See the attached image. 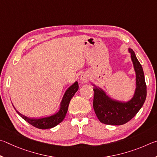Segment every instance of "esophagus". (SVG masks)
I'll return each instance as SVG.
<instances>
[{"instance_id": "esophagus-1", "label": "esophagus", "mask_w": 157, "mask_h": 157, "mask_svg": "<svg viewBox=\"0 0 157 157\" xmlns=\"http://www.w3.org/2000/svg\"><path fill=\"white\" fill-rule=\"evenodd\" d=\"M88 75L86 74H82L81 76V80L83 81L84 82H87V81H88Z\"/></svg>"}]
</instances>
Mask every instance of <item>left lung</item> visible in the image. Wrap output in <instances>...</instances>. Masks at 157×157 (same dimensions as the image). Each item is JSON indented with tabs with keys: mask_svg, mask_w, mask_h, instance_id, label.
Listing matches in <instances>:
<instances>
[{
	"mask_svg": "<svg viewBox=\"0 0 157 157\" xmlns=\"http://www.w3.org/2000/svg\"><path fill=\"white\" fill-rule=\"evenodd\" d=\"M136 72V88L133 98L128 102H120L108 97L102 90L94 88V107L96 115L106 125H121L128 123L137 114L146 98L147 87L142 66L132 49H129Z\"/></svg>",
	"mask_w": 157,
	"mask_h": 157,
	"instance_id": "8db88e82",
	"label": "left lung"
}]
</instances>
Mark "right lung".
<instances>
[{
  "instance_id": "1",
  "label": "right lung",
  "mask_w": 157,
  "mask_h": 157,
  "mask_svg": "<svg viewBox=\"0 0 157 157\" xmlns=\"http://www.w3.org/2000/svg\"><path fill=\"white\" fill-rule=\"evenodd\" d=\"M78 90V82L76 81L73 85L69 87V88L66 90L64 96L60 103V107L59 111L52 116L49 117L42 118V119H29L27 117H25L24 115H22L21 113L16 110V112L20 115V116L23 118V119L29 123L30 125L34 126V127L39 129H42V130H45V129H49L55 127V126L59 124L60 122H62L63 119H65V115L67 114L68 106L70 104V100L71 98L74 97L75 93Z\"/></svg>"
}]
</instances>
